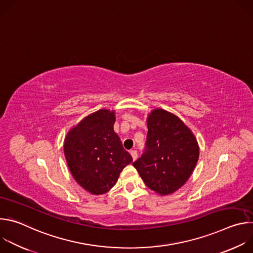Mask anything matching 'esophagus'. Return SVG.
I'll return each mask as SVG.
<instances>
[{
    "instance_id": "obj_1",
    "label": "esophagus",
    "mask_w": 253,
    "mask_h": 253,
    "mask_svg": "<svg viewBox=\"0 0 253 253\" xmlns=\"http://www.w3.org/2000/svg\"><path fill=\"white\" fill-rule=\"evenodd\" d=\"M130 154H131V156H132V158H133V160H136L137 159V151L136 150H131L130 151Z\"/></svg>"
}]
</instances>
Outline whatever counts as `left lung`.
<instances>
[{
  "mask_svg": "<svg viewBox=\"0 0 253 253\" xmlns=\"http://www.w3.org/2000/svg\"><path fill=\"white\" fill-rule=\"evenodd\" d=\"M147 126L145 148L133 166L148 188L167 195L192 174L199 157L198 144L185 124L165 110H153Z\"/></svg>",
  "mask_w": 253,
  "mask_h": 253,
  "instance_id": "left-lung-1",
  "label": "left lung"
}]
</instances>
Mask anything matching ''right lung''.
I'll return each instance as SVG.
<instances>
[{
	"label": "right lung",
	"instance_id": "1",
	"mask_svg": "<svg viewBox=\"0 0 253 253\" xmlns=\"http://www.w3.org/2000/svg\"><path fill=\"white\" fill-rule=\"evenodd\" d=\"M114 112L99 110L72 128L65 139L64 153L72 175L95 195L109 191L132 162L114 132Z\"/></svg>",
	"mask_w": 253,
	"mask_h": 253
}]
</instances>
